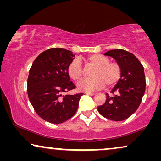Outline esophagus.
<instances>
[{"label": "esophagus", "mask_w": 161, "mask_h": 161, "mask_svg": "<svg viewBox=\"0 0 161 161\" xmlns=\"http://www.w3.org/2000/svg\"><path fill=\"white\" fill-rule=\"evenodd\" d=\"M86 94H87V95H89V96H94V95H95V93H90V92H86Z\"/></svg>", "instance_id": "obj_1"}]
</instances>
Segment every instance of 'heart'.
<instances>
[{
	"label": "heart",
	"mask_w": 161,
	"mask_h": 161,
	"mask_svg": "<svg viewBox=\"0 0 161 161\" xmlns=\"http://www.w3.org/2000/svg\"><path fill=\"white\" fill-rule=\"evenodd\" d=\"M86 67H94L92 74V79L83 80L78 83V88L81 92H92L103 89L113 87L122 77V67L116 61H110L108 57L102 54H94L84 60ZM68 75L75 82H79L83 76L80 61L76 59L69 64L67 68Z\"/></svg>",
	"instance_id": "heart-1"
}]
</instances>
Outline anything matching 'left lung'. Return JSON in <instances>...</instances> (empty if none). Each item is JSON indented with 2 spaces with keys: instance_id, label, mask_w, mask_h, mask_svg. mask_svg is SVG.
Listing matches in <instances>:
<instances>
[{
  "instance_id": "8db88e82",
  "label": "left lung",
  "mask_w": 161,
  "mask_h": 161,
  "mask_svg": "<svg viewBox=\"0 0 161 161\" xmlns=\"http://www.w3.org/2000/svg\"><path fill=\"white\" fill-rule=\"evenodd\" d=\"M122 67V77L113 89L106 94V101L97 107L101 115L112 121H123L135 113L142 103L146 89L144 67L133 53L122 49L105 53Z\"/></svg>"
}]
</instances>
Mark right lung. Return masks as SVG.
Segmentation results:
<instances>
[{"instance_id":"obj_1","label":"right lung","mask_w":161,"mask_h":161,"mask_svg":"<svg viewBox=\"0 0 161 161\" xmlns=\"http://www.w3.org/2000/svg\"><path fill=\"white\" fill-rule=\"evenodd\" d=\"M75 54L63 48H50L39 54L29 70L27 92L36 113L48 122L61 124L76 113L83 93H64L75 89L67 68Z\"/></svg>"}]
</instances>
